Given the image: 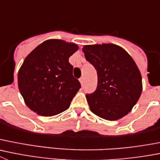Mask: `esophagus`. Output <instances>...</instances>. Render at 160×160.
<instances>
[{
    "mask_svg": "<svg viewBox=\"0 0 160 160\" xmlns=\"http://www.w3.org/2000/svg\"><path fill=\"white\" fill-rule=\"evenodd\" d=\"M79 82H81V84L82 85L83 82H84V78L83 77L80 78H79Z\"/></svg>",
    "mask_w": 160,
    "mask_h": 160,
    "instance_id": "esophagus-1",
    "label": "esophagus"
}]
</instances>
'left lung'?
Wrapping results in <instances>:
<instances>
[{"label":"left lung","mask_w":160,"mask_h":160,"mask_svg":"<svg viewBox=\"0 0 160 160\" xmlns=\"http://www.w3.org/2000/svg\"><path fill=\"white\" fill-rule=\"evenodd\" d=\"M86 60L98 73V87L86 94L90 109L108 121H117L131 112L142 93V77L129 54L113 43L85 45Z\"/></svg>","instance_id":"obj_1"}]
</instances>
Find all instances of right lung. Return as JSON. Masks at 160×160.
Masks as SVG:
<instances>
[{"label":"right lung","instance_id":"right-lung-1","mask_svg":"<svg viewBox=\"0 0 160 160\" xmlns=\"http://www.w3.org/2000/svg\"><path fill=\"white\" fill-rule=\"evenodd\" d=\"M78 50L74 43L48 39L28 55L18 72V87L33 112L51 117L67 110L81 84L73 76L69 58Z\"/></svg>","mask_w":160,"mask_h":160}]
</instances>
